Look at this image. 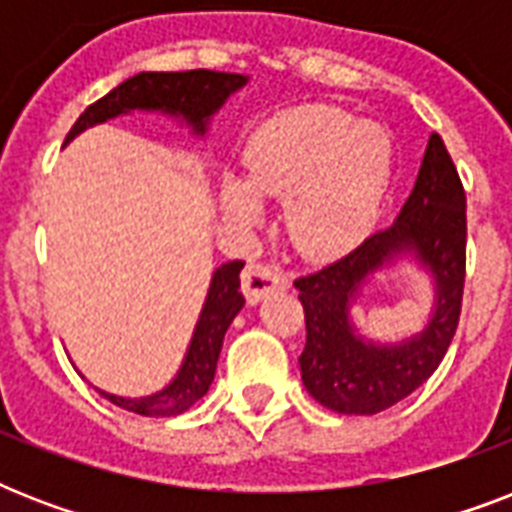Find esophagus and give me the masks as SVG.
Segmentation results:
<instances>
[{
	"label": "esophagus",
	"mask_w": 512,
	"mask_h": 512,
	"mask_svg": "<svg viewBox=\"0 0 512 512\" xmlns=\"http://www.w3.org/2000/svg\"><path fill=\"white\" fill-rule=\"evenodd\" d=\"M287 287V276H284L279 268H273V265H247V271L241 273V289H244V295H247V300L252 305L260 303L265 295H271L276 289Z\"/></svg>",
	"instance_id": "34e87169"
}]
</instances>
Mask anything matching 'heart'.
I'll return each mask as SVG.
<instances>
[{
	"label": "heart",
	"mask_w": 512,
	"mask_h": 512,
	"mask_svg": "<svg viewBox=\"0 0 512 512\" xmlns=\"http://www.w3.org/2000/svg\"><path fill=\"white\" fill-rule=\"evenodd\" d=\"M244 183L225 180V217L252 228L260 199L284 204L297 252L327 260L372 231L393 170V140L377 122H356L332 106H303L273 116L244 148Z\"/></svg>",
	"instance_id": "heart-1"
}]
</instances>
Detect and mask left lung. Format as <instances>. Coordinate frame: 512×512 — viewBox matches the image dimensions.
Masks as SVG:
<instances>
[{
  "mask_svg": "<svg viewBox=\"0 0 512 512\" xmlns=\"http://www.w3.org/2000/svg\"><path fill=\"white\" fill-rule=\"evenodd\" d=\"M465 188L441 135H430L401 215L337 263L300 276L305 311L303 385L340 414H377L404 401L436 372L452 345L465 287ZM412 256L431 273L437 303L426 329L393 346L355 335L349 305L372 272Z\"/></svg>",
  "mask_w": 512,
  "mask_h": 512,
  "instance_id": "left-lung-1",
  "label": "left lung"
}]
</instances>
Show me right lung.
<instances>
[{
  "mask_svg": "<svg viewBox=\"0 0 512 512\" xmlns=\"http://www.w3.org/2000/svg\"><path fill=\"white\" fill-rule=\"evenodd\" d=\"M247 82V76L207 71V68L143 71V74H135L132 79L114 87L106 98L95 100L92 106L84 108V114L76 119V124L66 135V143L87 127L130 114V111H162V114L180 116L185 124H191L196 135H204L212 114ZM241 268H244L241 260H231L212 273L207 300H204V308L199 313L196 329H193L191 345L185 350V358L177 369L175 380L167 388L140 398H122L106 393V390H98L100 396L108 398L111 404L122 406L127 412L143 414V417H175V414L191 409L215 380L217 358H220L225 332L231 327V321L236 319V313L244 308L239 281Z\"/></svg>",
  "mask_w": 512,
  "mask_h": 512,
  "instance_id": "right-lung-1",
  "label": "right lung"
}]
</instances>
